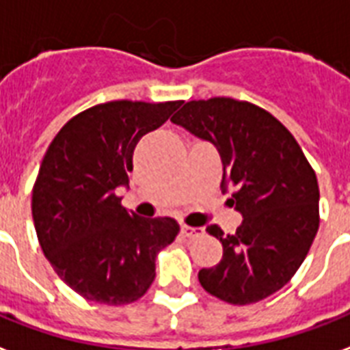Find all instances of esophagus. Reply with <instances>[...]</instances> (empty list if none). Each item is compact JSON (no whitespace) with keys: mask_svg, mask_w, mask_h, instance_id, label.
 Segmentation results:
<instances>
[{"mask_svg":"<svg viewBox=\"0 0 350 350\" xmlns=\"http://www.w3.org/2000/svg\"><path fill=\"white\" fill-rule=\"evenodd\" d=\"M181 234H183L185 239H196V237L202 234V229L191 228V226H181Z\"/></svg>","mask_w":350,"mask_h":350,"instance_id":"1","label":"esophagus"}]
</instances>
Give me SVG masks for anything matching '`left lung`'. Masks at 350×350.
Returning a JSON list of instances; mask_svg holds the SVG:
<instances>
[{
	"label": "left lung",
	"instance_id": "1",
	"mask_svg": "<svg viewBox=\"0 0 350 350\" xmlns=\"http://www.w3.org/2000/svg\"><path fill=\"white\" fill-rule=\"evenodd\" d=\"M170 121L217 146L222 191L242 215L222 242V260L200 270V284L231 305H250L281 290L299 270L319 228L317 178L293 135L262 108L215 97L183 104Z\"/></svg>",
	"mask_w": 350,
	"mask_h": 350
}]
</instances>
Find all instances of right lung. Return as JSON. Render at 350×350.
<instances>
[{
  "mask_svg": "<svg viewBox=\"0 0 350 350\" xmlns=\"http://www.w3.org/2000/svg\"><path fill=\"white\" fill-rule=\"evenodd\" d=\"M181 100H111L75 116L57 133L33 189V220L44 255L71 290L100 305H128L150 288L156 255L176 239L174 218L126 211L137 141L163 124Z\"/></svg>",
  "mask_w": 350,
  "mask_h": 350,
  "instance_id": "1",
  "label": "right lung"
}]
</instances>
